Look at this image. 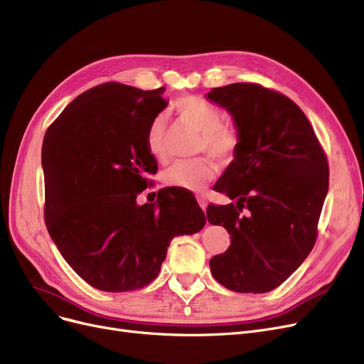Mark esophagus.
<instances>
[{
    "label": "esophagus",
    "instance_id": "obj_1",
    "mask_svg": "<svg viewBox=\"0 0 364 364\" xmlns=\"http://www.w3.org/2000/svg\"><path fill=\"white\" fill-rule=\"evenodd\" d=\"M196 199H198V204H199V207L205 211V208H207V205H208V203H207V198H205V196H198Z\"/></svg>",
    "mask_w": 364,
    "mask_h": 364
}]
</instances>
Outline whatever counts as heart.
Returning <instances> with one entry per match:
<instances>
[{
    "label": "heart",
    "instance_id": "1",
    "mask_svg": "<svg viewBox=\"0 0 364 364\" xmlns=\"http://www.w3.org/2000/svg\"><path fill=\"white\" fill-rule=\"evenodd\" d=\"M175 111L184 123L200 132L196 146L198 153H207L220 164H230L234 160L240 148V134L232 126L222 123L223 115L218 106L196 96H186L175 102ZM145 145L148 153L154 159H166L168 127L161 115L154 117L148 124ZM214 177H216V166L213 161L208 157H199L173 164L161 175V181L169 187L200 192Z\"/></svg>",
    "mask_w": 364,
    "mask_h": 364
}]
</instances>
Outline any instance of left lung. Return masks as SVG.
I'll list each match as a JSON object with an SVG mask.
<instances>
[{
  "label": "left lung",
  "mask_w": 364,
  "mask_h": 364,
  "mask_svg": "<svg viewBox=\"0 0 364 364\" xmlns=\"http://www.w3.org/2000/svg\"><path fill=\"white\" fill-rule=\"evenodd\" d=\"M208 99L235 119L240 148L214 191L235 203L208 205L231 246L210 259L220 285L268 292L300 267L315 246L328 191V161L312 124L285 94L259 84L213 88Z\"/></svg>",
  "instance_id": "1"
}]
</instances>
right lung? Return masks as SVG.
<instances>
[{
    "label": "right lung",
    "mask_w": 364,
    "mask_h": 364,
    "mask_svg": "<svg viewBox=\"0 0 364 364\" xmlns=\"http://www.w3.org/2000/svg\"><path fill=\"white\" fill-rule=\"evenodd\" d=\"M161 92L100 84L67 105L45 134L46 228L67 264L100 291L151 284L171 240L207 222L195 198L171 187L157 203L136 204L157 172L145 132L168 105Z\"/></svg>",
    "instance_id": "add662e5"
}]
</instances>
